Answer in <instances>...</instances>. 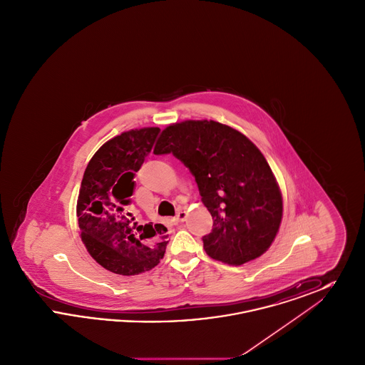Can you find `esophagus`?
I'll return each mask as SVG.
<instances>
[{
	"instance_id": "obj_1",
	"label": "esophagus",
	"mask_w": 365,
	"mask_h": 365,
	"mask_svg": "<svg viewBox=\"0 0 365 365\" xmlns=\"http://www.w3.org/2000/svg\"><path fill=\"white\" fill-rule=\"evenodd\" d=\"M186 210H179L178 213H176V216L174 217V222L178 225V223H182V222H185V219H186Z\"/></svg>"
}]
</instances>
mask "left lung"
<instances>
[{
  "mask_svg": "<svg viewBox=\"0 0 365 365\" xmlns=\"http://www.w3.org/2000/svg\"><path fill=\"white\" fill-rule=\"evenodd\" d=\"M153 153H173L194 176L213 220L202 237L209 257L242 265L267 252L283 204L274 174L252 140L222 123L186 120L168 125Z\"/></svg>",
  "mask_w": 365,
  "mask_h": 365,
  "instance_id": "left-lung-1",
  "label": "left lung"
}]
</instances>
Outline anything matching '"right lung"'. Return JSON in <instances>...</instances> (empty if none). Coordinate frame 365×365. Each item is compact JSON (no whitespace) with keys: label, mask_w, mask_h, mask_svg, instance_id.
I'll return each instance as SVG.
<instances>
[{"label":"right lung","mask_w":365,"mask_h":365,"mask_svg":"<svg viewBox=\"0 0 365 365\" xmlns=\"http://www.w3.org/2000/svg\"><path fill=\"white\" fill-rule=\"evenodd\" d=\"M160 128L148 127L109 139L87 164L78 197L81 237L91 257L124 277L155 268L165 253L167 228L145 223L130 209L138 173Z\"/></svg>","instance_id":"obj_1"}]
</instances>
